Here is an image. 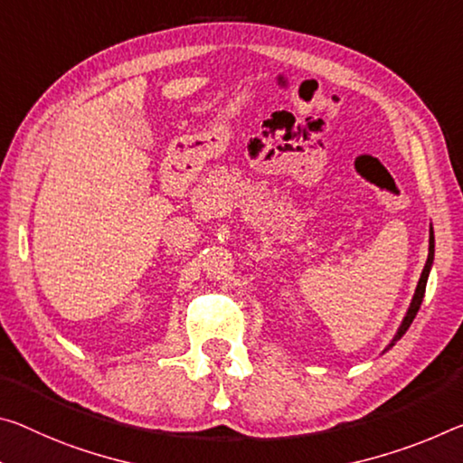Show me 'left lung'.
<instances>
[{"label": "left lung", "mask_w": 463, "mask_h": 463, "mask_svg": "<svg viewBox=\"0 0 463 463\" xmlns=\"http://www.w3.org/2000/svg\"><path fill=\"white\" fill-rule=\"evenodd\" d=\"M432 260H435V237H432V229H430V239H429V260H427V263H424V269H422V274H420V280H418L416 292H414V298H412V303H410V309H408V313H406V317H403L402 326H400V329H398V334H395L393 342L390 344V346H393V344L398 342L403 334H406V329H408V327H410V324H412V321H414L418 309H420L422 298H424V290H427V280H429V271H430V266H432Z\"/></svg>", "instance_id": "8db88e82"}]
</instances>
